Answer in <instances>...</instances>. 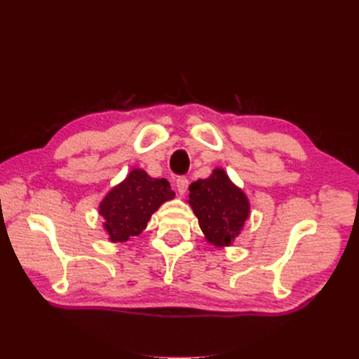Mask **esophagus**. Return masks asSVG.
Returning <instances> with one entry per match:
<instances>
[{"mask_svg": "<svg viewBox=\"0 0 359 359\" xmlns=\"http://www.w3.org/2000/svg\"><path fill=\"white\" fill-rule=\"evenodd\" d=\"M177 189H178V193L181 194V196H184V194L187 193V189H189V180L186 177H180L177 180Z\"/></svg>", "mask_w": 359, "mask_h": 359, "instance_id": "esophagus-1", "label": "esophagus"}]
</instances>
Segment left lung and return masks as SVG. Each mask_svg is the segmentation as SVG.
<instances>
[{
    "mask_svg": "<svg viewBox=\"0 0 359 359\" xmlns=\"http://www.w3.org/2000/svg\"><path fill=\"white\" fill-rule=\"evenodd\" d=\"M189 205L196 214L205 240L215 247H229L250 217L247 194L222 168L190 184Z\"/></svg>",
    "mask_w": 359,
    "mask_h": 359,
    "instance_id": "left-lung-1",
    "label": "left lung"
}]
</instances>
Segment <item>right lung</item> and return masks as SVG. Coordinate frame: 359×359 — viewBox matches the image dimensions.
Here are the masks:
<instances>
[{"instance_id": "right-lung-1", "label": "right lung", "mask_w": 359, "mask_h": 359, "mask_svg": "<svg viewBox=\"0 0 359 359\" xmlns=\"http://www.w3.org/2000/svg\"><path fill=\"white\" fill-rule=\"evenodd\" d=\"M175 198L165 178H151L144 169H132L99 205L103 229L111 243H126L142 233L160 206Z\"/></svg>"}]
</instances>
